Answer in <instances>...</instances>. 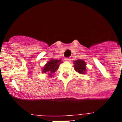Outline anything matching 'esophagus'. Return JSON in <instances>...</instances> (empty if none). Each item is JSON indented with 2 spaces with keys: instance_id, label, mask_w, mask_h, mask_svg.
Here are the masks:
<instances>
[{
  "instance_id": "1",
  "label": "esophagus",
  "mask_w": 122,
  "mask_h": 122,
  "mask_svg": "<svg viewBox=\"0 0 122 122\" xmlns=\"http://www.w3.org/2000/svg\"><path fill=\"white\" fill-rule=\"evenodd\" d=\"M65 62H70L71 61V59L70 58H65Z\"/></svg>"
}]
</instances>
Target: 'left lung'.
I'll return each mask as SVG.
<instances>
[{"mask_svg": "<svg viewBox=\"0 0 122 122\" xmlns=\"http://www.w3.org/2000/svg\"><path fill=\"white\" fill-rule=\"evenodd\" d=\"M74 70L77 73L81 74H86L87 71V66H86V62L84 60L81 59H78L74 62Z\"/></svg>", "mask_w": 122, "mask_h": 122, "instance_id": "8db88e82", "label": "left lung"}]
</instances>
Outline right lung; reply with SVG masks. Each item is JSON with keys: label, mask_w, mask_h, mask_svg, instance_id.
Wrapping results in <instances>:
<instances>
[{"label": "right lung", "mask_w": 122, "mask_h": 122, "mask_svg": "<svg viewBox=\"0 0 122 122\" xmlns=\"http://www.w3.org/2000/svg\"><path fill=\"white\" fill-rule=\"evenodd\" d=\"M62 60H56V59H51L49 61H48L45 66L42 68V73H48V76L50 77H52L55 72L59 69V65L62 63Z\"/></svg>", "instance_id": "obj_1"}]
</instances>
